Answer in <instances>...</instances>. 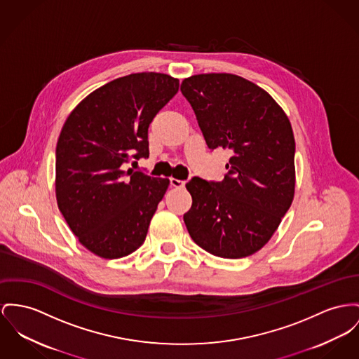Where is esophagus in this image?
Returning <instances> with one entry per match:
<instances>
[{"label": "esophagus", "instance_id": "esophagus-1", "mask_svg": "<svg viewBox=\"0 0 359 359\" xmlns=\"http://www.w3.org/2000/svg\"><path fill=\"white\" fill-rule=\"evenodd\" d=\"M170 185H171L172 188H178V189H181V188H184V187H185V181L175 180V178H170Z\"/></svg>", "mask_w": 359, "mask_h": 359}]
</instances>
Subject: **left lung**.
Listing matches in <instances>:
<instances>
[{"instance_id": "obj_1", "label": "left lung", "mask_w": 359, "mask_h": 359, "mask_svg": "<svg viewBox=\"0 0 359 359\" xmlns=\"http://www.w3.org/2000/svg\"><path fill=\"white\" fill-rule=\"evenodd\" d=\"M181 93L208 148L233 154L223 181L193 177L187 184L191 196L187 229L214 256H250L271 239L294 198L291 123L272 96L237 74L191 76Z\"/></svg>"}]
</instances>
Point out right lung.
<instances>
[{
	"mask_svg": "<svg viewBox=\"0 0 359 359\" xmlns=\"http://www.w3.org/2000/svg\"><path fill=\"white\" fill-rule=\"evenodd\" d=\"M178 87L165 73L123 76L83 99L62 126L55 148L58 208L99 257L120 259L145 241L168 180L123 166L148 158V126Z\"/></svg>",
	"mask_w": 359,
	"mask_h": 359,
	"instance_id": "1",
	"label": "right lung"
}]
</instances>
